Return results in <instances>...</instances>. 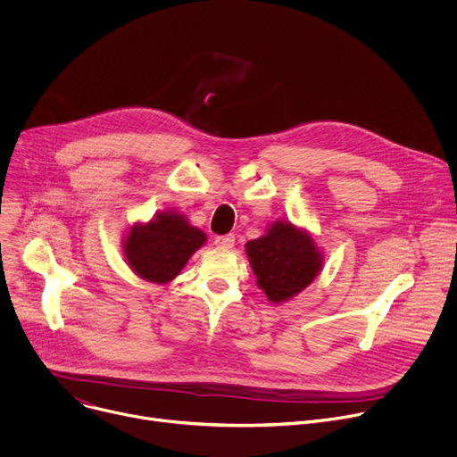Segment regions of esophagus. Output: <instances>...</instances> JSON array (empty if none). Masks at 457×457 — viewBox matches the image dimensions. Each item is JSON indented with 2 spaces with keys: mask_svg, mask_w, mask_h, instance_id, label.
<instances>
[{
  "mask_svg": "<svg viewBox=\"0 0 457 457\" xmlns=\"http://www.w3.org/2000/svg\"><path fill=\"white\" fill-rule=\"evenodd\" d=\"M215 244L219 247H233L235 235H219V237H215Z\"/></svg>",
  "mask_w": 457,
  "mask_h": 457,
  "instance_id": "34e87169",
  "label": "esophagus"
}]
</instances>
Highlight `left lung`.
Here are the masks:
<instances>
[{"instance_id":"8db88e82","label":"left lung","mask_w":457,"mask_h":457,"mask_svg":"<svg viewBox=\"0 0 457 457\" xmlns=\"http://www.w3.org/2000/svg\"><path fill=\"white\" fill-rule=\"evenodd\" d=\"M256 286L278 303L305 289L321 268L314 240L289 222H275L268 235L245 244Z\"/></svg>"}]
</instances>
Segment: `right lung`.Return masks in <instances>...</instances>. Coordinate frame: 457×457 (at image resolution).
Wrapping results in <instances>:
<instances>
[{
    "instance_id": "1",
    "label": "right lung",
    "mask_w": 457,
    "mask_h": 457,
    "mask_svg": "<svg viewBox=\"0 0 457 457\" xmlns=\"http://www.w3.org/2000/svg\"><path fill=\"white\" fill-rule=\"evenodd\" d=\"M206 242V235L170 212L141 226L136 224L124 242L129 268L141 278L155 284L173 280L189 256Z\"/></svg>"
}]
</instances>
